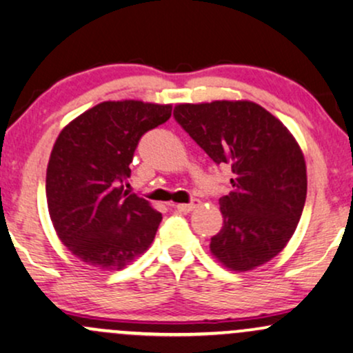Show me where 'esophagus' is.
<instances>
[{"label":"esophagus","mask_w":353,"mask_h":353,"mask_svg":"<svg viewBox=\"0 0 353 353\" xmlns=\"http://www.w3.org/2000/svg\"><path fill=\"white\" fill-rule=\"evenodd\" d=\"M195 205H197V202L192 201L190 203H177L176 209L182 212V214H189V212H192L195 209Z\"/></svg>","instance_id":"34e87169"}]
</instances>
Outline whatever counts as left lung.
Wrapping results in <instances>:
<instances>
[{"label":"left lung","mask_w":353,"mask_h":353,"mask_svg":"<svg viewBox=\"0 0 353 353\" xmlns=\"http://www.w3.org/2000/svg\"><path fill=\"white\" fill-rule=\"evenodd\" d=\"M174 118L215 164L232 172L220 199L223 227L210 252L233 271L274 258L303 214L307 176L298 141L278 118L248 100L181 103Z\"/></svg>","instance_id":"obj_1"}]
</instances>
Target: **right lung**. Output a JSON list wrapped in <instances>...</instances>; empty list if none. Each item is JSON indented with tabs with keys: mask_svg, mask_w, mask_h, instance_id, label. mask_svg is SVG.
I'll list each match as a JSON object with an SVG mask.
<instances>
[{
	"mask_svg": "<svg viewBox=\"0 0 353 353\" xmlns=\"http://www.w3.org/2000/svg\"><path fill=\"white\" fill-rule=\"evenodd\" d=\"M171 112V105L103 101L57 136L46 176L49 215L80 261L121 270L150 248L163 215L125 184L141 136Z\"/></svg>",
	"mask_w": 353,
	"mask_h": 353,
	"instance_id": "1",
	"label": "right lung"
}]
</instances>
